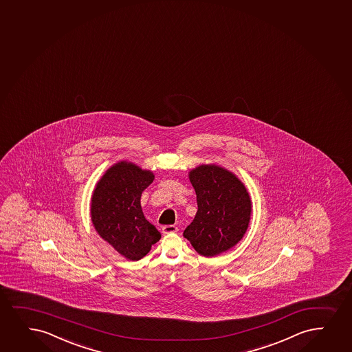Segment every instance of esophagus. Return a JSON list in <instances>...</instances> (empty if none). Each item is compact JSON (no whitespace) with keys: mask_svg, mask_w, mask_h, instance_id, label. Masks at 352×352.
<instances>
[{"mask_svg":"<svg viewBox=\"0 0 352 352\" xmlns=\"http://www.w3.org/2000/svg\"><path fill=\"white\" fill-rule=\"evenodd\" d=\"M178 231V228L175 226H162V234H174Z\"/></svg>","mask_w":352,"mask_h":352,"instance_id":"1","label":"esophagus"}]
</instances>
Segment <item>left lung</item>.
Segmentation results:
<instances>
[{
  "mask_svg": "<svg viewBox=\"0 0 352 352\" xmlns=\"http://www.w3.org/2000/svg\"><path fill=\"white\" fill-rule=\"evenodd\" d=\"M198 211L184 237L195 252L212 257L229 250L247 231L252 201L243 184L229 170L201 165L190 172Z\"/></svg>",
  "mask_w": 352,
  "mask_h": 352,
  "instance_id": "left-lung-1",
  "label": "left lung"
}]
</instances>
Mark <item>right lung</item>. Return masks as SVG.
I'll list each match as a JSON object with an SVG mask.
<instances>
[{
    "label": "right lung",
    "mask_w": 352,
    "mask_h": 352,
    "mask_svg": "<svg viewBox=\"0 0 352 352\" xmlns=\"http://www.w3.org/2000/svg\"><path fill=\"white\" fill-rule=\"evenodd\" d=\"M153 180L151 170L121 161L107 170L92 195L96 230L128 260L146 256L161 239L157 228L144 218L140 201Z\"/></svg>",
    "instance_id": "obj_1"
}]
</instances>
